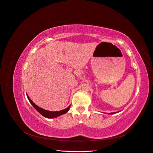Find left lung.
Returning a JSON list of instances; mask_svg holds the SVG:
<instances>
[{
  "instance_id": "left-lung-1",
  "label": "left lung",
  "mask_w": 153,
  "mask_h": 153,
  "mask_svg": "<svg viewBox=\"0 0 153 153\" xmlns=\"http://www.w3.org/2000/svg\"><path fill=\"white\" fill-rule=\"evenodd\" d=\"M117 112H111V113H109L110 114H115V113H117Z\"/></svg>"
}]
</instances>
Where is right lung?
Instances as JSON below:
<instances>
[{"mask_svg": "<svg viewBox=\"0 0 153 153\" xmlns=\"http://www.w3.org/2000/svg\"><path fill=\"white\" fill-rule=\"evenodd\" d=\"M27 98L29 100V102H30L31 104L33 105V107L35 108V109L40 113V114L43 116L44 117H45L46 118H55V117H58L60 116L61 115H63L64 114H65V113H67L68 111H69L70 109V107L71 105L68 106L67 108H66V109H63V110H62V111H47V110H45L42 109V108H41L40 107L37 106L36 104H35L34 103L32 100L30 98V97H29L28 96V95L27 94Z\"/></svg>", "mask_w": 153, "mask_h": 153, "instance_id": "obj_1", "label": "right lung"}]
</instances>
